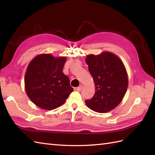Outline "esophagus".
Instances as JSON below:
<instances>
[{
    "label": "esophagus",
    "mask_w": 155,
    "mask_h": 155,
    "mask_svg": "<svg viewBox=\"0 0 155 155\" xmlns=\"http://www.w3.org/2000/svg\"><path fill=\"white\" fill-rule=\"evenodd\" d=\"M82 88H83V85H80L79 87H78L76 88V90H77V91H79L80 92L82 90Z\"/></svg>",
    "instance_id": "1"
}]
</instances>
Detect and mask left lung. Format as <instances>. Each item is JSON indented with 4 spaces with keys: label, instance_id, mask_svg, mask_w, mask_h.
<instances>
[{
    "label": "left lung",
    "instance_id": "1",
    "mask_svg": "<svg viewBox=\"0 0 155 155\" xmlns=\"http://www.w3.org/2000/svg\"><path fill=\"white\" fill-rule=\"evenodd\" d=\"M85 61L95 85L93 97L85 101L87 106L101 113L114 109L123 100L128 87L123 62L109 52L87 55Z\"/></svg>",
    "mask_w": 155,
    "mask_h": 155
}]
</instances>
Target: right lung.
<instances>
[{
    "label": "right lung",
    "instance_id": "1",
    "mask_svg": "<svg viewBox=\"0 0 155 155\" xmlns=\"http://www.w3.org/2000/svg\"><path fill=\"white\" fill-rule=\"evenodd\" d=\"M67 58L50 54L37 56L29 63L25 77V91L37 106L52 110L64 103L73 91L62 69Z\"/></svg>",
    "mask_w": 155,
    "mask_h": 155
}]
</instances>
